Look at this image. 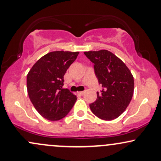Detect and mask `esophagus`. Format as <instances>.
<instances>
[{
    "label": "esophagus",
    "instance_id": "1",
    "mask_svg": "<svg viewBox=\"0 0 161 161\" xmlns=\"http://www.w3.org/2000/svg\"><path fill=\"white\" fill-rule=\"evenodd\" d=\"M85 92H86L85 91H82V92H78V94H79V95H84V94H85Z\"/></svg>",
    "mask_w": 161,
    "mask_h": 161
}]
</instances>
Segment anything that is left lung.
Segmentation results:
<instances>
[{
    "instance_id": "obj_1",
    "label": "left lung",
    "mask_w": 161,
    "mask_h": 161,
    "mask_svg": "<svg viewBox=\"0 0 161 161\" xmlns=\"http://www.w3.org/2000/svg\"><path fill=\"white\" fill-rule=\"evenodd\" d=\"M85 55L94 64V69L103 89L89 104L96 116L112 120L120 116L132 100L134 79L130 70L116 55L107 51H87Z\"/></svg>"
}]
</instances>
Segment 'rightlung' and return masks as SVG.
<instances>
[{
	"mask_svg": "<svg viewBox=\"0 0 161 161\" xmlns=\"http://www.w3.org/2000/svg\"><path fill=\"white\" fill-rule=\"evenodd\" d=\"M79 52L53 51L33 65L27 75V91L36 110L51 121L61 119L69 114L77 97L64 86V76Z\"/></svg>",
	"mask_w": 161,
	"mask_h": 161,
	"instance_id": "right-lung-1",
	"label": "right lung"
}]
</instances>
